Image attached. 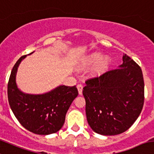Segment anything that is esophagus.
<instances>
[{"label": "esophagus", "instance_id": "34e87169", "mask_svg": "<svg viewBox=\"0 0 154 154\" xmlns=\"http://www.w3.org/2000/svg\"><path fill=\"white\" fill-rule=\"evenodd\" d=\"M77 89H78L79 94H80V95H82V93H83V85H82L81 83H79V84H77Z\"/></svg>", "mask_w": 154, "mask_h": 154}]
</instances>
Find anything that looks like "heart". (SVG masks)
Masks as SVG:
<instances>
[{
    "label": "heart",
    "mask_w": 154,
    "mask_h": 154,
    "mask_svg": "<svg viewBox=\"0 0 154 154\" xmlns=\"http://www.w3.org/2000/svg\"><path fill=\"white\" fill-rule=\"evenodd\" d=\"M101 57V54L98 53H94L89 55L86 59L84 62V67H90L95 64V68H94V71L95 72H99L104 70L107 67L108 64V58L107 56L105 57Z\"/></svg>",
    "instance_id": "obj_1"
}]
</instances>
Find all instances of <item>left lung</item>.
<instances>
[{
	"mask_svg": "<svg viewBox=\"0 0 154 154\" xmlns=\"http://www.w3.org/2000/svg\"><path fill=\"white\" fill-rule=\"evenodd\" d=\"M86 84V118L94 132L118 135L138 119L144 101V78L139 65L126 54L120 68L87 79Z\"/></svg>",
	"mask_w": 154,
	"mask_h": 154,
	"instance_id": "left-lung-1",
	"label": "left lung"
}]
</instances>
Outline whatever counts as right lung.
<instances>
[{
  "instance_id": "right-lung-1",
  "label": "right lung",
  "mask_w": 154,
  "mask_h": 154,
  "mask_svg": "<svg viewBox=\"0 0 154 154\" xmlns=\"http://www.w3.org/2000/svg\"><path fill=\"white\" fill-rule=\"evenodd\" d=\"M22 56L12 69L7 85L8 101L12 111L20 124L37 135H50L63 126L65 115L78 95L76 86H60L43 95H29L21 92L16 83V74Z\"/></svg>"
}]
</instances>
